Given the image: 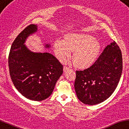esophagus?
<instances>
[{
  "label": "esophagus",
  "mask_w": 129,
  "mask_h": 129,
  "mask_svg": "<svg viewBox=\"0 0 129 129\" xmlns=\"http://www.w3.org/2000/svg\"><path fill=\"white\" fill-rule=\"evenodd\" d=\"M68 69H69V68L68 67V66H64V68H63V71H64V72H66V71H68Z\"/></svg>",
  "instance_id": "obj_1"
}]
</instances>
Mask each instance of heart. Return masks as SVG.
Returning a JSON list of instances; mask_svg holds the SVG:
<instances>
[{
  "mask_svg": "<svg viewBox=\"0 0 129 129\" xmlns=\"http://www.w3.org/2000/svg\"><path fill=\"white\" fill-rule=\"evenodd\" d=\"M55 52L61 60H64L74 51L72 60L80 68L90 66L98 59L101 45L95 38L86 33H72L65 36V41L56 40L53 44Z\"/></svg>",
  "mask_w": 129,
  "mask_h": 129,
  "instance_id": "obj_1",
  "label": "heart"
}]
</instances>
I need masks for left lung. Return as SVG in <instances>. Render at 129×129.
I'll return each mask as SVG.
<instances>
[{
	"label": "left lung",
	"instance_id": "obj_1",
	"mask_svg": "<svg viewBox=\"0 0 129 129\" xmlns=\"http://www.w3.org/2000/svg\"><path fill=\"white\" fill-rule=\"evenodd\" d=\"M122 71V53L113 41L105 47L91 66L76 71L74 88L78 99L91 105L104 102L116 88Z\"/></svg>",
	"mask_w": 129,
	"mask_h": 129
}]
</instances>
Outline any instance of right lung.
<instances>
[{"label": "right lung", "instance_id": "add662e5", "mask_svg": "<svg viewBox=\"0 0 129 129\" xmlns=\"http://www.w3.org/2000/svg\"><path fill=\"white\" fill-rule=\"evenodd\" d=\"M37 25L31 24L22 30L11 45L8 56L10 75L14 86L27 99L41 101L52 93L63 66L54 56L47 52H33L24 43L37 32ZM50 45L46 44L49 48Z\"/></svg>", "mask_w": 129, "mask_h": 129}]
</instances>
